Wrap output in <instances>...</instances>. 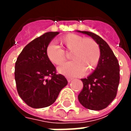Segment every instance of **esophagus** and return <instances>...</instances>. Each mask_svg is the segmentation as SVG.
I'll return each mask as SVG.
<instances>
[{
    "label": "esophagus",
    "mask_w": 131,
    "mask_h": 131,
    "mask_svg": "<svg viewBox=\"0 0 131 131\" xmlns=\"http://www.w3.org/2000/svg\"><path fill=\"white\" fill-rule=\"evenodd\" d=\"M72 80H73V79H71V78H67V81H68L69 83L71 82Z\"/></svg>",
    "instance_id": "34e87169"
}]
</instances>
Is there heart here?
Returning a JSON list of instances; mask_svg holds the SVG:
<instances>
[{"mask_svg":"<svg viewBox=\"0 0 131 131\" xmlns=\"http://www.w3.org/2000/svg\"><path fill=\"white\" fill-rule=\"evenodd\" d=\"M59 42L67 52H71L73 61L60 67L57 71L67 77H79L85 71L90 74L96 68L100 59V48L91 38H83L75 34H69L59 39ZM46 56L55 65H61L66 60L64 50L50 43L46 50Z\"/></svg>","mask_w":131,"mask_h":131,"instance_id":"obj_1","label":"heart"}]
</instances>
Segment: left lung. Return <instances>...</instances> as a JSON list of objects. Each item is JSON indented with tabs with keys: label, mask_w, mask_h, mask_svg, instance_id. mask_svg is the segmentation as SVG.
<instances>
[{
	"label": "left lung",
	"mask_w": 131,
	"mask_h": 131,
	"mask_svg": "<svg viewBox=\"0 0 131 131\" xmlns=\"http://www.w3.org/2000/svg\"><path fill=\"white\" fill-rule=\"evenodd\" d=\"M96 41L100 48V59L95 69L82 79L83 88L78 99L88 110H102L115 98L119 83V64L109 45L101 37L90 31H81Z\"/></svg>",
	"instance_id": "obj_1"
}]
</instances>
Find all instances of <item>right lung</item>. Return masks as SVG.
Returning <instances> with one entry per match:
<instances>
[{
  "label": "right lung",
  "instance_id": "right-lung-1",
  "mask_svg": "<svg viewBox=\"0 0 131 131\" xmlns=\"http://www.w3.org/2000/svg\"><path fill=\"white\" fill-rule=\"evenodd\" d=\"M57 34V31L48 32L35 38L24 47L16 61L17 90L24 102L32 108L53 104L68 83L63 75L56 74L55 67L46 56L47 46Z\"/></svg>",
  "mask_w": 131,
  "mask_h": 131
}]
</instances>
